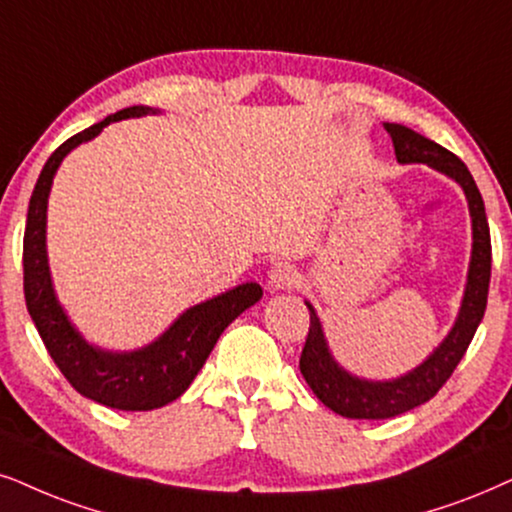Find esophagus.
I'll return each instance as SVG.
<instances>
[{"label":"esophagus","instance_id":"34e87169","mask_svg":"<svg viewBox=\"0 0 512 512\" xmlns=\"http://www.w3.org/2000/svg\"><path fill=\"white\" fill-rule=\"evenodd\" d=\"M300 283V274L290 262H276L269 269V288L271 290H290Z\"/></svg>","mask_w":512,"mask_h":512}]
</instances>
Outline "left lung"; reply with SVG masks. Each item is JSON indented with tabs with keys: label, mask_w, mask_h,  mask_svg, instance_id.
Returning a JSON list of instances; mask_svg holds the SVG:
<instances>
[{
	"label": "left lung",
	"mask_w": 512,
	"mask_h": 512,
	"mask_svg": "<svg viewBox=\"0 0 512 512\" xmlns=\"http://www.w3.org/2000/svg\"><path fill=\"white\" fill-rule=\"evenodd\" d=\"M383 127L392 137L397 163H423L439 174H444V177L454 179L461 186L470 210L472 250L463 300L461 307H458L454 326L416 368H411L404 375H397V378L371 380L349 373L333 357L314 304L304 302L309 309V335L300 357V371L304 380H307L312 392L328 409L338 413V416L359 420L394 418L435 397L439 387L451 378V373H454L458 361L463 359L465 349L472 342L477 326H480L484 309H487L491 278V238L487 212H484L480 189H477L475 179H472L463 160L435 144V141L423 137V134L413 132V129L404 125H397V122H385Z\"/></svg>",
	"instance_id": "8db88e82"
}]
</instances>
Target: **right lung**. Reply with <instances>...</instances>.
<instances>
[{
	"label": "right lung",
	"mask_w": 512,
	"mask_h": 512,
	"mask_svg": "<svg viewBox=\"0 0 512 512\" xmlns=\"http://www.w3.org/2000/svg\"><path fill=\"white\" fill-rule=\"evenodd\" d=\"M158 113V108L151 106L125 108L58 146L42 167L30 196L23 236L25 304L44 347L82 397L118 411H153L181 397L215 349L224 328L262 297L257 283H241L222 295L193 304L158 338L127 352L92 345L58 302L47 255V205L58 167L73 148L99 137L111 122Z\"/></svg>",
	"instance_id": "add662e5"
}]
</instances>
